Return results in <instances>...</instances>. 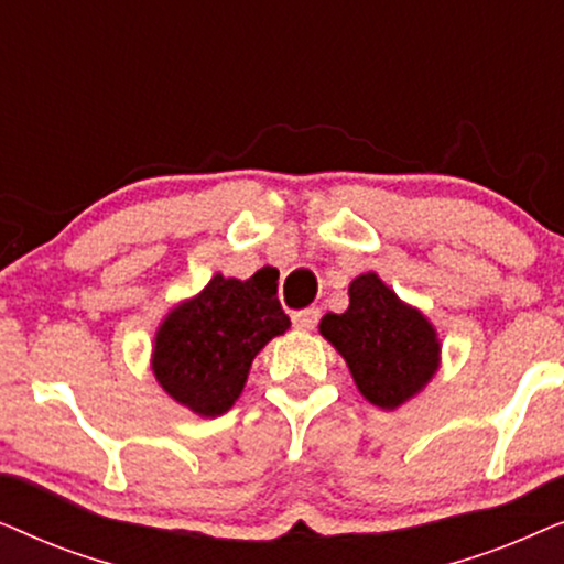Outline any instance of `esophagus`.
Returning a JSON list of instances; mask_svg holds the SVG:
<instances>
[{"instance_id":"obj_1","label":"esophagus","mask_w":564,"mask_h":564,"mask_svg":"<svg viewBox=\"0 0 564 564\" xmlns=\"http://www.w3.org/2000/svg\"><path fill=\"white\" fill-rule=\"evenodd\" d=\"M318 321H321L318 307H305V311H297L295 315H292V323H295V328H300V330H313Z\"/></svg>"}]
</instances>
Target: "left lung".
<instances>
[{
    "instance_id": "obj_1",
    "label": "left lung",
    "mask_w": 564,
    "mask_h": 564,
    "mask_svg": "<svg viewBox=\"0 0 564 564\" xmlns=\"http://www.w3.org/2000/svg\"><path fill=\"white\" fill-rule=\"evenodd\" d=\"M321 334L346 359L361 395L382 411L419 395L438 369L436 328L375 272L349 284V307L323 315Z\"/></svg>"
}]
</instances>
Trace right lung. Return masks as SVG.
Masks as SVG:
<instances>
[{
  "label": "right lung",
  "mask_w": 564,
  "mask_h": 564,
  "mask_svg": "<svg viewBox=\"0 0 564 564\" xmlns=\"http://www.w3.org/2000/svg\"><path fill=\"white\" fill-rule=\"evenodd\" d=\"M288 328L272 282L215 274L199 295L169 311L153 338L151 369L176 403L215 419L241 395L253 357Z\"/></svg>",
  "instance_id": "right-lung-1"
}]
</instances>
